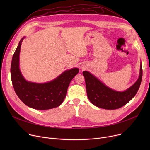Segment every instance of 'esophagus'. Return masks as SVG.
Listing matches in <instances>:
<instances>
[{"label": "esophagus", "mask_w": 150, "mask_h": 150, "mask_svg": "<svg viewBox=\"0 0 150 150\" xmlns=\"http://www.w3.org/2000/svg\"><path fill=\"white\" fill-rule=\"evenodd\" d=\"M81 69H85V68H84V67H81Z\"/></svg>", "instance_id": "1"}]
</instances>
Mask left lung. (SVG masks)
Masks as SVG:
<instances>
[{
    "label": "left lung",
    "instance_id": "left-lung-1",
    "mask_svg": "<svg viewBox=\"0 0 150 150\" xmlns=\"http://www.w3.org/2000/svg\"><path fill=\"white\" fill-rule=\"evenodd\" d=\"M87 96L92 104L105 109H119L126 104L137 93L142 78V67L140 65L138 79L124 91H118L109 88L98 78L88 71H83Z\"/></svg>",
    "mask_w": 150,
    "mask_h": 150
}]
</instances>
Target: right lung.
<instances>
[{
  "mask_svg": "<svg viewBox=\"0 0 150 150\" xmlns=\"http://www.w3.org/2000/svg\"><path fill=\"white\" fill-rule=\"evenodd\" d=\"M19 41L11 61V78L17 96L27 106L38 110H46L58 107L64 101L70 81L79 72L74 67L66 70L52 81L44 83L31 82L25 79L19 67L21 44Z\"/></svg>",
  "mask_w": 150,
  "mask_h": 150,
  "instance_id": "right-lung-1",
  "label": "right lung"
}]
</instances>
